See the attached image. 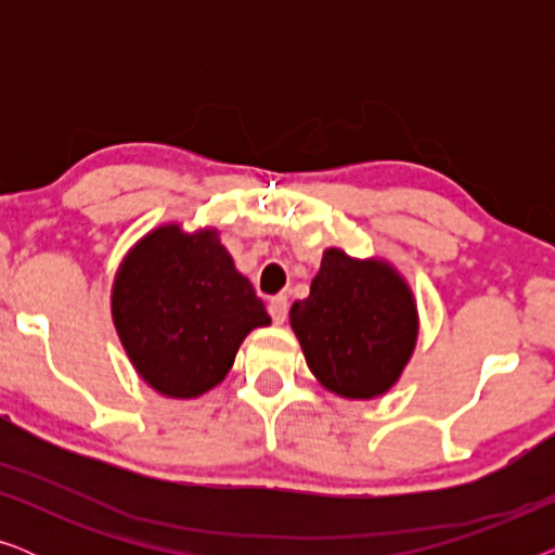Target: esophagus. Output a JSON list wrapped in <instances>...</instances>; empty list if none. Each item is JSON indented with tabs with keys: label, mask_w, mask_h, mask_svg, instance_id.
I'll list each match as a JSON object with an SVG mask.
<instances>
[{
	"label": "esophagus",
	"mask_w": 555,
	"mask_h": 555,
	"mask_svg": "<svg viewBox=\"0 0 555 555\" xmlns=\"http://www.w3.org/2000/svg\"><path fill=\"white\" fill-rule=\"evenodd\" d=\"M268 313L278 325L285 323V318H287V298H285V295H275V298L268 302Z\"/></svg>",
	"instance_id": "1"
}]
</instances>
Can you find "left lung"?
I'll return each instance as SVG.
<instances>
[{
	"label": "left lung",
	"instance_id": "8db88e82",
	"mask_svg": "<svg viewBox=\"0 0 555 555\" xmlns=\"http://www.w3.org/2000/svg\"><path fill=\"white\" fill-rule=\"evenodd\" d=\"M291 325L325 389L374 399L391 389L414 351L416 306L391 264L333 247L308 298L293 302Z\"/></svg>",
	"mask_w": 555,
	"mask_h": 555
}]
</instances>
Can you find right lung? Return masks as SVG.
I'll return each mask as SVG.
<instances>
[{"instance_id":"1","label":"right lung","mask_w":555,"mask_h":555,"mask_svg":"<svg viewBox=\"0 0 555 555\" xmlns=\"http://www.w3.org/2000/svg\"><path fill=\"white\" fill-rule=\"evenodd\" d=\"M113 323L143 382L173 399L209 391L270 315L217 230L158 227L135 245L113 283Z\"/></svg>"}]
</instances>
